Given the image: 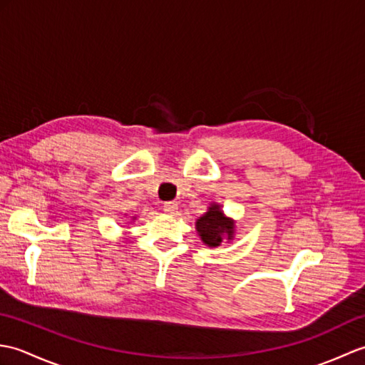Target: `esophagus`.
Listing matches in <instances>:
<instances>
[{
	"instance_id": "1",
	"label": "esophagus",
	"mask_w": 365,
	"mask_h": 365,
	"mask_svg": "<svg viewBox=\"0 0 365 365\" xmlns=\"http://www.w3.org/2000/svg\"><path fill=\"white\" fill-rule=\"evenodd\" d=\"M177 204L175 202H166L165 205H163V210H165L166 213H169V215H174L175 212H177Z\"/></svg>"
}]
</instances>
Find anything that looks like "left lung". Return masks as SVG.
I'll use <instances>...</instances> for the list:
<instances>
[{
  "label": "left lung",
  "instance_id": "8db88e82",
  "mask_svg": "<svg viewBox=\"0 0 365 365\" xmlns=\"http://www.w3.org/2000/svg\"><path fill=\"white\" fill-rule=\"evenodd\" d=\"M196 230L204 245L216 247L220 246L224 240L234 238L235 222L234 220L224 216L218 204H212L208 207V212L196 221Z\"/></svg>",
  "mask_w": 365,
  "mask_h": 365
}]
</instances>
